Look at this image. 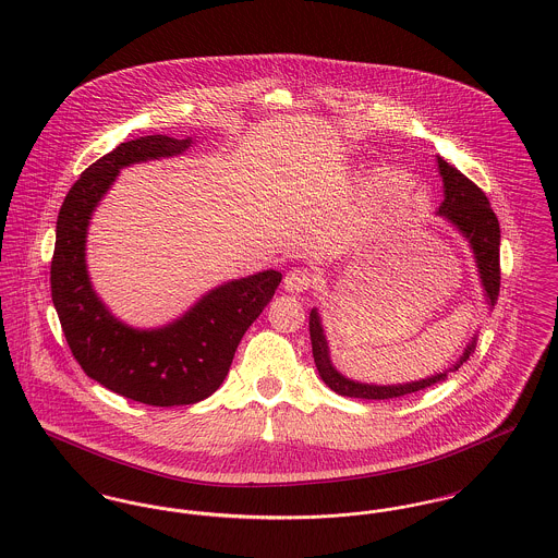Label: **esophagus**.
Masks as SVG:
<instances>
[{
  "label": "esophagus",
  "instance_id": "esophagus-1",
  "mask_svg": "<svg viewBox=\"0 0 558 558\" xmlns=\"http://www.w3.org/2000/svg\"><path fill=\"white\" fill-rule=\"evenodd\" d=\"M314 284V274L307 267H293L284 276V291L287 293H305Z\"/></svg>",
  "mask_w": 558,
  "mask_h": 558
}]
</instances>
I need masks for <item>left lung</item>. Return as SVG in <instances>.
<instances>
[{
    "mask_svg": "<svg viewBox=\"0 0 558 558\" xmlns=\"http://www.w3.org/2000/svg\"><path fill=\"white\" fill-rule=\"evenodd\" d=\"M437 170L444 182V202L437 208L435 215L441 216L448 220L470 244L475 267L480 274V282L484 289V298L488 303V310L495 307L497 298H499V284H501V269H499V244H501V231H499V220L493 213L486 195L473 184L468 175L459 172L457 168L448 166L441 157H437ZM310 340H312V354L316 369L323 378V383L336 390L343 397H354V399H395L403 397L423 388H429L433 385H439L448 380L450 374H454L475 350L477 343V333H473L472 342L465 345V352L459 356V361L444 372L414 380V383H403V385H369V383H359L342 372L336 369L329 352L327 336L320 323V314L316 307L310 312Z\"/></svg>",
    "mask_w": 558,
    "mask_h": 558,
    "instance_id": "obj_1",
    "label": "left lung"
}]
</instances>
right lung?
Instances as JSON below:
<instances>
[{
    "label": "right lung",
    "instance_id": "obj_1",
    "mask_svg": "<svg viewBox=\"0 0 558 558\" xmlns=\"http://www.w3.org/2000/svg\"><path fill=\"white\" fill-rule=\"evenodd\" d=\"M193 142L144 135L86 168L59 210L50 263L52 303L86 376L157 408L204 401L222 385L238 343L282 280L276 269L229 280L157 329H135L119 320L95 293L86 269V233L99 202L123 168L182 155Z\"/></svg>",
    "mask_w": 558,
    "mask_h": 558
}]
</instances>
